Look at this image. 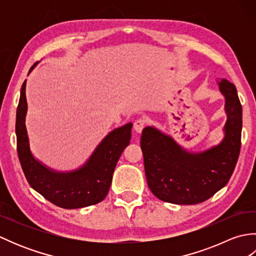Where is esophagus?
Returning a JSON list of instances; mask_svg holds the SVG:
<instances>
[{
    "instance_id": "obj_1",
    "label": "esophagus",
    "mask_w": 256,
    "mask_h": 256,
    "mask_svg": "<svg viewBox=\"0 0 256 256\" xmlns=\"http://www.w3.org/2000/svg\"><path fill=\"white\" fill-rule=\"evenodd\" d=\"M145 125H146V120L145 118H138V120H135V122H134V130L135 131H136L138 133H140L143 131V128H145Z\"/></svg>"
}]
</instances>
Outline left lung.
<instances>
[{
	"label": "left lung",
	"mask_w": 256,
	"mask_h": 256,
	"mask_svg": "<svg viewBox=\"0 0 256 256\" xmlns=\"http://www.w3.org/2000/svg\"><path fill=\"white\" fill-rule=\"evenodd\" d=\"M226 122L222 142L200 153H190L153 126L143 130L140 148L148 184L157 198L176 204L204 202L224 188L234 170L241 148L242 106L236 86L222 79Z\"/></svg>",
	"instance_id": "left-lung-1"
}]
</instances>
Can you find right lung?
<instances>
[{"instance_id":"right-lung-1","label":"right lung","mask_w":256,"mask_h":256,"mask_svg":"<svg viewBox=\"0 0 256 256\" xmlns=\"http://www.w3.org/2000/svg\"><path fill=\"white\" fill-rule=\"evenodd\" d=\"M37 64L32 66L28 74ZM26 80L20 89L15 132L22 170L30 187L52 204L64 209H78L99 204L106 197L113 172L131 140L132 123L113 130L96 146L90 158L78 170L60 172L42 165L32 156L26 131Z\"/></svg>"}]
</instances>
